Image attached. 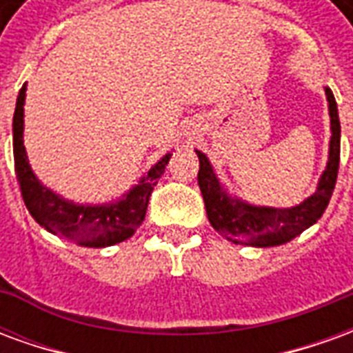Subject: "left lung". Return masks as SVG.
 <instances>
[{
	"label": "left lung",
	"instance_id": "obj_1",
	"mask_svg": "<svg viewBox=\"0 0 353 353\" xmlns=\"http://www.w3.org/2000/svg\"><path fill=\"white\" fill-rule=\"evenodd\" d=\"M331 117V141H329V161L325 172L319 177L316 192L293 208H266L253 206L244 200L232 199L223 189L215 176L212 164L204 153L199 154V187L204 196L208 219L221 236L234 244L272 248L291 242L303 230L312 227L325 212L333 194L339 162H341V121L339 109L331 88L325 87Z\"/></svg>",
	"mask_w": 353,
	"mask_h": 353
}]
</instances>
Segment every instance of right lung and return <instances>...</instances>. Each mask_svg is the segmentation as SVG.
<instances>
[{"instance_id": "add662e5", "label": "right lung", "mask_w": 353, "mask_h": 353, "mask_svg": "<svg viewBox=\"0 0 353 353\" xmlns=\"http://www.w3.org/2000/svg\"><path fill=\"white\" fill-rule=\"evenodd\" d=\"M24 100H26V85L20 88L14 117H12V151H14V170L19 177L20 192L32 217L43 229L85 248H105L130 238L145 219L149 196L164 174L172 153L164 154L147 172V176L141 177L139 183L134 185L117 202L100 204V206L75 204L72 200L62 199L57 192L47 189L30 168L26 147L22 139Z\"/></svg>"}]
</instances>
